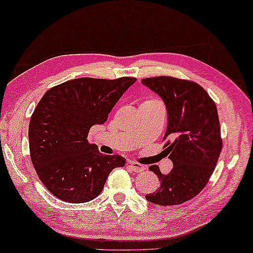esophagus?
Here are the masks:
<instances>
[{"mask_svg": "<svg viewBox=\"0 0 253 253\" xmlns=\"http://www.w3.org/2000/svg\"><path fill=\"white\" fill-rule=\"evenodd\" d=\"M129 167H130L131 169L133 170V172H136V173L144 172V170L146 169V167L144 166V165H142V164H139V163H134V162L130 163V164H129Z\"/></svg>", "mask_w": 253, "mask_h": 253, "instance_id": "esophagus-1", "label": "esophagus"}]
</instances>
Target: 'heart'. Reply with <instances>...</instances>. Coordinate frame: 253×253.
I'll return each instance as SVG.
<instances>
[{
  "label": "heart",
  "mask_w": 253,
  "mask_h": 253,
  "mask_svg": "<svg viewBox=\"0 0 253 253\" xmlns=\"http://www.w3.org/2000/svg\"><path fill=\"white\" fill-rule=\"evenodd\" d=\"M156 101H158V100H156V98H146L145 101H144L143 103H149V102H156Z\"/></svg>",
  "instance_id": "obj_1"
}]
</instances>
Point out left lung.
I'll use <instances>...</instances> for the list:
<instances>
[{"label":"left lung","mask_w":253,"mask_h":253,"mask_svg":"<svg viewBox=\"0 0 253 253\" xmlns=\"http://www.w3.org/2000/svg\"><path fill=\"white\" fill-rule=\"evenodd\" d=\"M142 84L163 98L167 109L164 152L173 162L169 174L159 167L150 170L158 175L160 186L146 194L147 201L159 206H176L195 198L214 172L222 151L221 126L212 98L194 81L173 77L143 79Z\"/></svg>","instance_id":"obj_1"}]
</instances>
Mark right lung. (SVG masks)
Segmentation results:
<instances>
[{
  "instance_id": "add662e5",
  "label": "right lung",
  "mask_w": 253,
  "mask_h": 253,
  "mask_svg": "<svg viewBox=\"0 0 253 253\" xmlns=\"http://www.w3.org/2000/svg\"><path fill=\"white\" fill-rule=\"evenodd\" d=\"M134 78L114 80L79 78L48 89L35 108L29 126L34 167L46 188L62 201L84 203L102 192L108 175L126 165L88 143L95 124H103Z\"/></svg>"
}]
</instances>
